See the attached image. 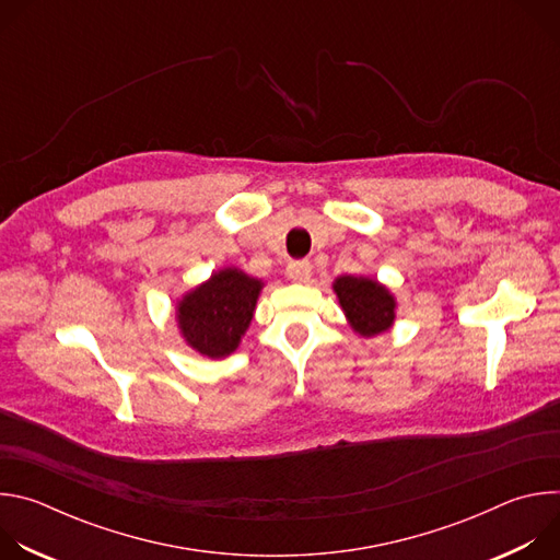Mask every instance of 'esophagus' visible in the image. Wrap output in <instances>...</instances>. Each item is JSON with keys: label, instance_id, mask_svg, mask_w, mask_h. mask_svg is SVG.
<instances>
[{"label": "esophagus", "instance_id": "34e87169", "mask_svg": "<svg viewBox=\"0 0 560 560\" xmlns=\"http://www.w3.org/2000/svg\"><path fill=\"white\" fill-rule=\"evenodd\" d=\"M285 272H288V277H290L292 281L305 283V281L310 279V275H312V264H310L307 259H294V261L288 264Z\"/></svg>", "mask_w": 560, "mask_h": 560}]
</instances>
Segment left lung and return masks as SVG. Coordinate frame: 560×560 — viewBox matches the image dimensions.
Returning a JSON list of instances; mask_svg holds the SVG:
<instances>
[{
    "label": "left lung",
    "mask_w": 560,
    "mask_h": 560,
    "mask_svg": "<svg viewBox=\"0 0 560 560\" xmlns=\"http://www.w3.org/2000/svg\"><path fill=\"white\" fill-rule=\"evenodd\" d=\"M335 292L348 316L350 326L361 337H374L385 332L394 322V296L385 285L365 277H339Z\"/></svg>",
    "instance_id": "1"
}]
</instances>
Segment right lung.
Listing matches in <instances>:
<instances>
[{
    "instance_id": "add662e5",
    "label": "right lung",
    "mask_w": 560,
    "mask_h": 560,
    "mask_svg": "<svg viewBox=\"0 0 560 560\" xmlns=\"http://www.w3.org/2000/svg\"><path fill=\"white\" fill-rule=\"evenodd\" d=\"M264 283L236 268L214 272L179 301L184 339L210 359L228 357L248 330Z\"/></svg>"
}]
</instances>
